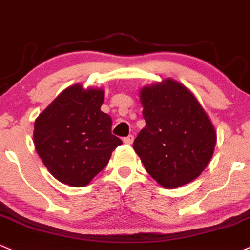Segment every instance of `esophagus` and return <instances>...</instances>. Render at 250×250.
<instances>
[{
  "label": "esophagus",
  "mask_w": 250,
  "mask_h": 250,
  "mask_svg": "<svg viewBox=\"0 0 250 250\" xmlns=\"http://www.w3.org/2000/svg\"><path fill=\"white\" fill-rule=\"evenodd\" d=\"M133 139H134V137L132 136V134H130L128 137L124 138V139H123V142H124L125 144H132V143H133Z\"/></svg>",
  "instance_id": "1"
}]
</instances>
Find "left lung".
Returning a JSON list of instances; mask_svg holds the SVG:
<instances>
[{"label": "left lung", "instance_id": "1", "mask_svg": "<svg viewBox=\"0 0 250 250\" xmlns=\"http://www.w3.org/2000/svg\"><path fill=\"white\" fill-rule=\"evenodd\" d=\"M145 127L133 148L144 167L164 188L189 184L206 168L216 144V131L188 87L173 78L140 90Z\"/></svg>", "mask_w": 250, "mask_h": 250}]
</instances>
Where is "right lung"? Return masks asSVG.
I'll list each match as a JSON object with an SVG mask.
<instances>
[{
	"label": "right lung",
	"instance_id": "obj_1",
	"mask_svg": "<svg viewBox=\"0 0 250 250\" xmlns=\"http://www.w3.org/2000/svg\"><path fill=\"white\" fill-rule=\"evenodd\" d=\"M104 95V90L98 87L71 85L35 120L37 154L62 184L86 186L123 144L111 133V117L101 111Z\"/></svg>",
	"mask_w": 250,
	"mask_h": 250
}]
</instances>
